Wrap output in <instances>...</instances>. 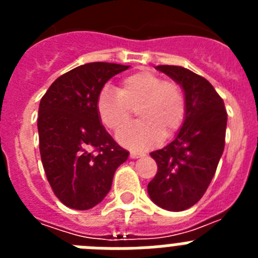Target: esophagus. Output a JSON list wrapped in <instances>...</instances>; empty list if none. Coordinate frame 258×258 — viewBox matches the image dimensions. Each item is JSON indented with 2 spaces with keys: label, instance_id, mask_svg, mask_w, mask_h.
I'll return each mask as SVG.
<instances>
[{
  "label": "esophagus",
  "instance_id": "34e87169",
  "mask_svg": "<svg viewBox=\"0 0 258 258\" xmlns=\"http://www.w3.org/2000/svg\"><path fill=\"white\" fill-rule=\"evenodd\" d=\"M145 156L143 154H138V152H131V157L132 159H138V157H142Z\"/></svg>",
  "mask_w": 258,
  "mask_h": 258
}]
</instances>
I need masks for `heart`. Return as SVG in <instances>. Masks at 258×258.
<instances>
[{"instance_id":"1","label":"heart","mask_w":258,"mask_h":258,"mask_svg":"<svg viewBox=\"0 0 258 258\" xmlns=\"http://www.w3.org/2000/svg\"><path fill=\"white\" fill-rule=\"evenodd\" d=\"M140 121L124 129L118 142L134 150L149 149L178 132L186 115L182 90L172 81H163L150 71H138L124 77L116 93L104 89L97 101V112L109 131L120 132L131 121L132 111Z\"/></svg>"}]
</instances>
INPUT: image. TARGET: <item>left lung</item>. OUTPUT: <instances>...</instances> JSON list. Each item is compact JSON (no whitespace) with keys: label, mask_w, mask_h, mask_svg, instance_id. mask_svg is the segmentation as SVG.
Here are the masks:
<instances>
[{"label":"left lung","mask_w":258,"mask_h":258,"mask_svg":"<svg viewBox=\"0 0 258 258\" xmlns=\"http://www.w3.org/2000/svg\"><path fill=\"white\" fill-rule=\"evenodd\" d=\"M183 90L186 115L174 140L151 152L157 173L147 186L150 199L163 209L184 211L208 188L225 149L227 112L212 84L179 66H157Z\"/></svg>","instance_id":"left-lung-1"}]
</instances>
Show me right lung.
Instances as JSON below:
<instances>
[{"label": "right lung", "mask_w": 258, "mask_h": 258, "mask_svg": "<svg viewBox=\"0 0 258 258\" xmlns=\"http://www.w3.org/2000/svg\"><path fill=\"white\" fill-rule=\"evenodd\" d=\"M129 66L94 61L61 75L38 107L41 161L55 197L86 211L111 190L116 169L129 152L107 133L97 112L104 84Z\"/></svg>", "instance_id": "1"}]
</instances>
